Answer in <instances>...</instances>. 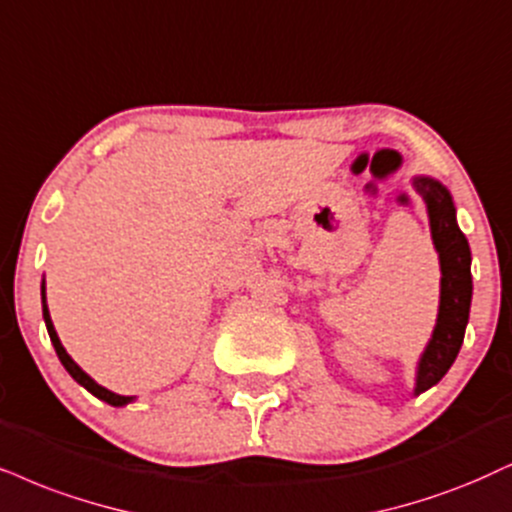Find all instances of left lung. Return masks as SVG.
I'll return each mask as SVG.
<instances>
[{"label": "left lung", "instance_id": "left-lung-1", "mask_svg": "<svg viewBox=\"0 0 512 512\" xmlns=\"http://www.w3.org/2000/svg\"><path fill=\"white\" fill-rule=\"evenodd\" d=\"M413 189L420 193L428 208L430 234L439 255V271H442L435 331L418 359L416 387H413V394L418 397L420 392L430 390L444 378L461 352L472 302V257L468 238L458 229L454 198L449 189L432 177H413Z\"/></svg>", "mask_w": 512, "mask_h": 512}]
</instances>
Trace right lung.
<instances>
[{"mask_svg":"<svg viewBox=\"0 0 512 512\" xmlns=\"http://www.w3.org/2000/svg\"><path fill=\"white\" fill-rule=\"evenodd\" d=\"M42 316H44V323H47V331H49L51 345H54V349H56L58 359H61L63 368H66V371H68L70 375H73L75 383H80V385L84 387V390L92 392L96 399L106 401V404H111V406H127L129 401H134V397H122V394H115V392H111V390H106V387H101V385L96 383V380L92 378V375L84 373L82 368L77 366L73 359H70V354L66 352V347H63V345H61V340H58L54 323H51L49 307H47V286H44V281H42Z\"/></svg>","mask_w":512,"mask_h":512,"instance_id":"right-lung-1","label":"right lung"}]
</instances>
